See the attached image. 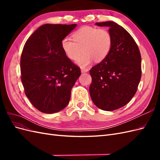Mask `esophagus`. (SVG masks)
Returning <instances> with one entry per match:
<instances>
[{
	"label": "esophagus",
	"mask_w": 160,
	"mask_h": 160,
	"mask_svg": "<svg viewBox=\"0 0 160 160\" xmlns=\"http://www.w3.org/2000/svg\"><path fill=\"white\" fill-rule=\"evenodd\" d=\"M81 72H88V69H81Z\"/></svg>",
	"instance_id": "1"
}]
</instances>
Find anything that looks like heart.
Returning <instances> with one entry per match:
<instances>
[{
    "instance_id": "obj_1",
    "label": "heart",
    "mask_w": 160,
    "mask_h": 160,
    "mask_svg": "<svg viewBox=\"0 0 160 160\" xmlns=\"http://www.w3.org/2000/svg\"><path fill=\"white\" fill-rule=\"evenodd\" d=\"M73 40L64 38L61 47L66 56L75 60L83 51L84 54L76 61L81 68L88 67L95 61L99 62L108 57L112 45V37L105 28L85 27L72 35Z\"/></svg>"
}]
</instances>
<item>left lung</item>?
Returning <instances> with one entry per match:
<instances>
[{"instance_id": "left-lung-1", "label": "left lung", "mask_w": 160, "mask_h": 160, "mask_svg": "<svg viewBox=\"0 0 160 160\" xmlns=\"http://www.w3.org/2000/svg\"><path fill=\"white\" fill-rule=\"evenodd\" d=\"M95 25L109 27L112 45L108 57L90 70L89 93L98 108L113 111L128 104L136 93L142 76L141 55L133 37L118 23Z\"/></svg>"}]
</instances>
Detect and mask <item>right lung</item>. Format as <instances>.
Masks as SVG:
<instances>
[{"instance_id": "right-lung-1", "label": "right lung", "mask_w": 160, "mask_h": 160, "mask_svg": "<svg viewBox=\"0 0 160 160\" xmlns=\"http://www.w3.org/2000/svg\"><path fill=\"white\" fill-rule=\"evenodd\" d=\"M77 27L45 24L32 33L21 58V81L32 105L45 113H57L68 105L71 89L81 75L62 49L61 42Z\"/></svg>"}]
</instances>
